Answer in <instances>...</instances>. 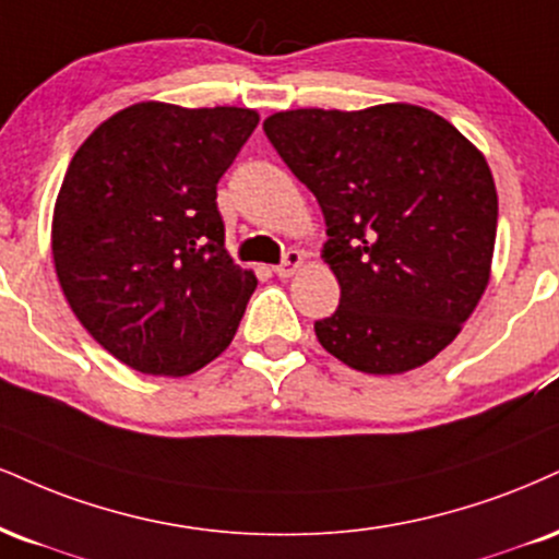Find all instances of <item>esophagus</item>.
I'll use <instances>...</instances> for the list:
<instances>
[{
	"mask_svg": "<svg viewBox=\"0 0 559 559\" xmlns=\"http://www.w3.org/2000/svg\"><path fill=\"white\" fill-rule=\"evenodd\" d=\"M301 252L299 250H288L286 254H284V260H281V265H275L273 271H275V275H278V278H292L294 273H297V267L301 265Z\"/></svg>",
	"mask_w": 559,
	"mask_h": 559,
	"instance_id": "34e87169",
	"label": "esophagus"
}]
</instances>
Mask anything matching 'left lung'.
<instances>
[{"instance_id": "left-lung-1", "label": "left lung", "mask_w": 559, "mask_h": 559, "mask_svg": "<svg viewBox=\"0 0 559 559\" xmlns=\"http://www.w3.org/2000/svg\"><path fill=\"white\" fill-rule=\"evenodd\" d=\"M262 130L325 215L341 305L314 322L322 348L367 374L435 359L489 284L497 190L481 153L412 104L278 111Z\"/></svg>"}]
</instances>
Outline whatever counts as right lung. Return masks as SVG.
Here are the masks:
<instances>
[{
	"label": "right lung",
	"instance_id": "right-lung-1",
	"mask_svg": "<svg viewBox=\"0 0 559 559\" xmlns=\"http://www.w3.org/2000/svg\"><path fill=\"white\" fill-rule=\"evenodd\" d=\"M260 117L143 100L78 147L51 254L75 318L143 374L198 372L231 344L258 278L224 245L215 185Z\"/></svg>",
	"mask_w": 559,
	"mask_h": 559
}]
</instances>
